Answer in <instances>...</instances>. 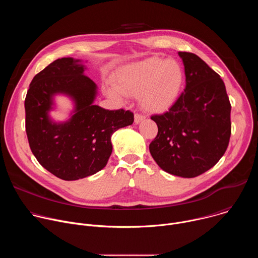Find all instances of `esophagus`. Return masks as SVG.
I'll return each instance as SVG.
<instances>
[{"label": "esophagus", "mask_w": 258, "mask_h": 258, "mask_svg": "<svg viewBox=\"0 0 258 258\" xmlns=\"http://www.w3.org/2000/svg\"><path fill=\"white\" fill-rule=\"evenodd\" d=\"M146 118V116L145 115H143V114H140V113H136L135 114V122L136 123H140L142 120H144Z\"/></svg>", "instance_id": "esophagus-1"}]
</instances>
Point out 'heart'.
I'll return each mask as SVG.
<instances>
[{
    "label": "heart",
    "mask_w": 258,
    "mask_h": 258,
    "mask_svg": "<svg viewBox=\"0 0 258 258\" xmlns=\"http://www.w3.org/2000/svg\"><path fill=\"white\" fill-rule=\"evenodd\" d=\"M185 73L179 63L151 57L122 67L115 77L114 86L106 89L110 98L122 100L125 96H139L143 109L163 112L178 98Z\"/></svg>",
    "instance_id": "b5f03b06"
}]
</instances>
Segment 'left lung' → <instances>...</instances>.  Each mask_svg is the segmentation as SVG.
Returning a JSON list of instances; mask_svg holds the SVG:
<instances>
[{
    "instance_id": "1",
    "label": "left lung",
    "mask_w": 258,
    "mask_h": 258,
    "mask_svg": "<svg viewBox=\"0 0 258 258\" xmlns=\"http://www.w3.org/2000/svg\"><path fill=\"white\" fill-rule=\"evenodd\" d=\"M186 88L163 114L152 115L158 126L149 150L166 172L195 177L225 154L232 132L231 103L224 81L200 57L178 52Z\"/></svg>"
}]
</instances>
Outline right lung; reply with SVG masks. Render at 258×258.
<instances>
[{"mask_svg":"<svg viewBox=\"0 0 258 258\" xmlns=\"http://www.w3.org/2000/svg\"><path fill=\"white\" fill-rule=\"evenodd\" d=\"M72 58L57 59L36 75L27 91L25 131L30 150L39 163L64 180H76L101 170L112 153L111 136L133 124L130 110H106L94 105L96 84ZM70 95L75 114L64 124L47 116L52 95Z\"/></svg>","mask_w":258,"mask_h":258,"instance_id":"add662e5","label":"right lung"}]
</instances>
